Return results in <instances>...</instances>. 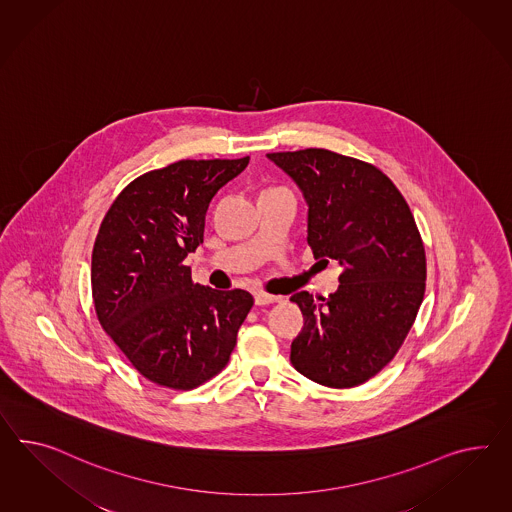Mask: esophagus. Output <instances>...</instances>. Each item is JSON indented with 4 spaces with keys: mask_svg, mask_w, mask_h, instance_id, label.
<instances>
[{
    "mask_svg": "<svg viewBox=\"0 0 512 512\" xmlns=\"http://www.w3.org/2000/svg\"><path fill=\"white\" fill-rule=\"evenodd\" d=\"M280 301H282L280 295H269V293H263V291H258V293L254 295V302H256L258 306H267V304Z\"/></svg>",
    "mask_w": 512,
    "mask_h": 512,
    "instance_id": "esophagus-1",
    "label": "esophagus"
}]
</instances>
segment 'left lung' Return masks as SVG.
<instances>
[{
	"mask_svg": "<svg viewBox=\"0 0 512 512\" xmlns=\"http://www.w3.org/2000/svg\"><path fill=\"white\" fill-rule=\"evenodd\" d=\"M267 158L302 191L315 258L341 267L328 299L291 297L304 327L289 360L317 384L353 388L394 358L414 325L427 276L418 226L394 182L369 163L325 148Z\"/></svg>",
	"mask_w": 512,
	"mask_h": 512,
	"instance_id": "left-lung-1",
	"label": "left lung"
}]
</instances>
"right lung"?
Listing matches in <instances>:
<instances>
[{"label":"right lung","mask_w":512,"mask_h":512,"mask_svg":"<svg viewBox=\"0 0 512 512\" xmlns=\"http://www.w3.org/2000/svg\"><path fill=\"white\" fill-rule=\"evenodd\" d=\"M182 159L128 185L94 241L91 286L105 332L159 386L193 390L223 369L254 299L245 289L193 284L189 252L204 241L217 191L249 165Z\"/></svg>","instance_id":"obj_1"}]
</instances>
